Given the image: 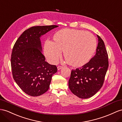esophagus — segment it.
I'll use <instances>...</instances> for the list:
<instances>
[{"instance_id":"esophagus-1","label":"esophagus","mask_w":122,"mask_h":122,"mask_svg":"<svg viewBox=\"0 0 122 122\" xmlns=\"http://www.w3.org/2000/svg\"><path fill=\"white\" fill-rule=\"evenodd\" d=\"M63 68V67L61 66H58L57 67V68H58V70H61V68Z\"/></svg>"}]
</instances>
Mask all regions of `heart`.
I'll return each instance as SVG.
<instances>
[{
  "label": "heart",
  "mask_w": 122,
  "mask_h": 122,
  "mask_svg": "<svg viewBox=\"0 0 122 122\" xmlns=\"http://www.w3.org/2000/svg\"><path fill=\"white\" fill-rule=\"evenodd\" d=\"M96 48V40L91 33L80 30L63 29L55 33L51 42L45 43L44 52L47 60L51 63H55L63 51L67 64L79 67L90 60Z\"/></svg>",
  "instance_id": "heart-1"
}]
</instances>
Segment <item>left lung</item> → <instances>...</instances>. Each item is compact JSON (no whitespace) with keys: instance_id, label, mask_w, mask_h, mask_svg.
<instances>
[{"instance_id":"left-lung-1","label":"left lung","mask_w":122,"mask_h":122,"mask_svg":"<svg viewBox=\"0 0 122 122\" xmlns=\"http://www.w3.org/2000/svg\"><path fill=\"white\" fill-rule=\"evenodd\" d=\"M97 37L94 57L81 67L71 70L68 81L71 92L81 98L91 97L101 89L108 68V55L104 42L99 36Z\"/></svg>"}]
</instances>
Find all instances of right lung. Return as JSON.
<instances>
[{
    "label": "right lung",
    "instance_id": "1",
    "mask_svg": "<svg viewBox=\"0 0 122 122\" xmlns=\"http://www.w3.org/2000/svg\"><path fill=\"white\" fill-rule=\"evenodd\" d=\"M57 25L34 26L18 37L12 49L11 64L15 81L27 94L37 96L49 89L57 67L45 61L40 37Z\"/></svg>",
    "mask_w": 122,
    "mask_h": 122
}]
</instances>
